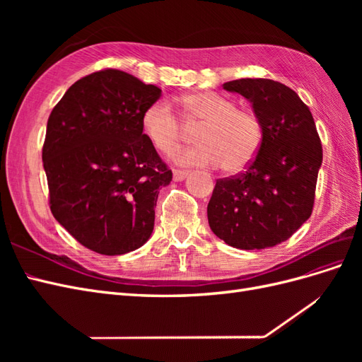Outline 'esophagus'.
<instances>
[{"mask_svg":"<svg viewBox=\"0 0 362 362\" xmlns=\"http://www.w3.org/2000/svg\"><path fill=\"white\" fill-rule=\"evenodd\" d=\"M189 177V172L187 170H173V180L175 181H184L185 178Z\"/></svg>","mask_w":362,"mask_h":362,"instance_id":"obj_1","label":"esophagus"}]
</instances>
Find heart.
<instances>
[{
	"instance_id": "1",
	"label": "heart",
	"mask_w": 362,
	"mask_h": 362,
	"mask_svg": "<svg viewBox=\"0 0 362 362\" xmlns=\"http://www.w3.org/2000/svg\"><path fill=\"white\" fill-rule=\"evenodd\" d=\"M184 116L199 122V145L177 152L175 160L184 166H217L234 173L247 168L258 154L262 125L255 113L237 108L228 98L210 92L181 98ZM141 129L160 152L173 154L182 140V127L172 108L164 103L149 105L141 115Z\"/></svg>"
}]
</instances>
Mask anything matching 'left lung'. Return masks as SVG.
I'll return each instance as SVG.
<instances>
[{"label":"left lung","instance_id":"8db88e82","mask_svg":"<svg viewBox=\"0 0 362 362\" xmlns=\"http://www.w3.org/2000/svg\"><path fill=\"white\" fill-rule=\"evenodd\" d=\"M250 103L262 125L257 157L238 177L217 180L206 206L211 231L229 246L259 250L286 242L308 221L323 161L310 108L286 84L242 78L223 84Z\"/></svg>","mask_w":362,"mask_h":362}]
</instances>
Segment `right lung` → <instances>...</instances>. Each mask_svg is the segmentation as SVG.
Segmentation results:
<instances>
[{"instance_id":"1","label":"right lung","mask_w":362,"mask_h":362,"mask_svg":"<svg viewBox=\"0 0 362 362\" xmlns=\"http://www.w3.org/2000/svg\"><path fill=\"white\" fill-rule=\"evenodd\" d=\"M161 90L105 69L74 83L52 108L42 149L52 216L87 249L122 255L154 229L172 172L141 129Z\"/></svg>"}]
</instances>
